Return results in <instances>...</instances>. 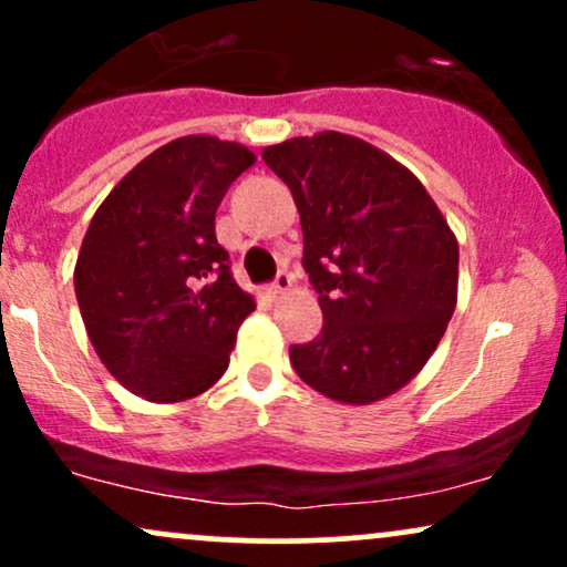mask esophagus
<instances>
[{"instance_id":"esophagus-1","label":"esophagus","mask_w":567,"mask_h":567,"mask_svg":"<svg viewBox=\"0 0 567 567\" xmlns=\"http://www.w3.org/2000/svg\"><path fill=\"white\" fill-rule=\"evenodd\" d=\"M290 285H292V277L288 275V271H279L275 282H271L269 288H266V296H269L271 301H275V298H279V296H282V292L290 290Z\"/></svg>"}]
</instances>
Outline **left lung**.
<instances>
[{"mask_svg":"<svg viewBox=\"0 0 567 567\" xmlns=\"http://www.w3.org/2000/svg\"><path fill=\"white\" fill-rule=\"evenodd\" d=\"M303 229L322 333L290 347L303 383L370 405L426 365L458 301V239L429 192L373 143L324 130L261 152Z\"/></svg>","mask_w":567,"mask_h":567,"instance_id":"8db88e82","label":"left lung"}]
</instances>
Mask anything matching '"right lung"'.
<instances>
[{"instance_id": "1", "label": "right lung", "mask_w": 567, "mask_h": 567, "mask_svg": "<svg viewBox=\"0 0 567 567\" xmlns=\"http://www.w3.org/2000/svg\"><path fill=\"white\" fill-rule=\"evenodd\" d=\"M252 165L243 143L184 135L141 159L90 220L76 301L95 354L127 392L184 402L229 368L256 298L229 275L216 210Z\"/></svg>"}]
</instances>
